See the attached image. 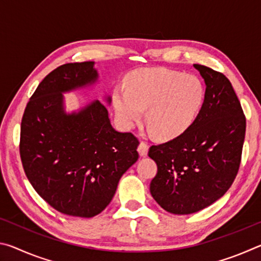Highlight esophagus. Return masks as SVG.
Listing matches in <instances>:
<instances>
[{"mask_svg":"<svg viewBox=\"0 0 261 261\" xmlns=\"http://www.w3.org/2000/svg\"><path fill=\"white\" fill-rule=\"evenodd\" d=\"M138 153L140 156H146L148 153V145L146 143H144V141H141L138 146Z\"/></svg>","mask_w":261,"mask_h":261,"instance_id":"34e87169","label":"esophagus"}]
</instances>
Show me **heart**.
<instances>
[{
	"instance_id": "1",
	"label": "heart",
	"mask_w": 261,
	"mask_h": 261,
	"mask_svg": "<svg viewBox=\"0 0 261 261\" xmlns=\"http://www.w3.org/2000/svg\"><path fill=\"white\" fill-rule=\"evenodd\" d=\"M205 100L204 84L193 74L165 68L140 69L118 87L113 106L120 124L132 129L146 110V125L158 139L182 136L199 115Z\"/></svg>"
}]
</instances>
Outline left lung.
<instances>
[{"mask_svg": "<svg viewBox=\"0 0 261 261\" xmlns=\"http://www.w3.org/2000/svg\"><path fill=\"white\" fill-rule=\"evenodd\" d=\"M193 67L206 84L199 115L182 136L148 151L158 166L149 185L152 197L178 215L204 210L228 191L245 138V116L229 79L205 65Z\"/></svg>", "mask_w": 261, "mask_h": 261, "instance_id": "8db88e82", "label": "left lung"}]
</instances>
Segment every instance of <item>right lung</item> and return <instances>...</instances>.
I'll use <instances>...</instances> for the list:
<instances>
[{
  "mask_svg": "<svg viewBox=\"0 0 261 261\" xmlns=\"http://www.w3.org/2000/svg\"><path fill=\"white\" fill-rule=\"evenodd\" d=\"M98 77L94 62L61 65L39 84L21 118L19 152L30 183L53 208L79 218L101 213L139 158L138 139L115 130L99 100L64 110L63 93Z\"/></svg>",
  "mask_w": 261,
  "mask_h": 261,
  "instance_id": "add662e5",
  "label": "right lung"
}]
</instances>
